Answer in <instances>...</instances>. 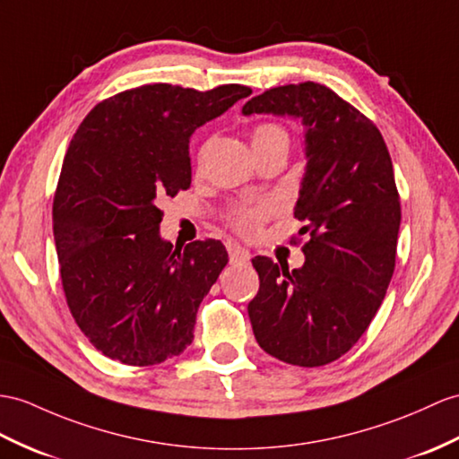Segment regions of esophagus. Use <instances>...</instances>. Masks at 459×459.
Returning a JSON list of instances; mask_svg holds the SVG:
<instances>
[{
	"label": "esophagus",
	"mask_w": 459,
	"mask_h": 459,
	"mask_svg": "<svg viewBox=\"0 0 459 459\" xmlns=\"http://www.w3.org/2000/svg\"><path fill=\"white\" fill-rule=\"evenodd\" d=\"M228 253H230L231 264H247L251 259V253L238 243H228Z\"/></svg>",
	"instance_id": "34e87169"
}]
</instances>
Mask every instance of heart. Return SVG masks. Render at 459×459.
<instances>
[{"label": "heart", "mask_w": 459, "mask_h": 459, "mask_svg": "<svg viewBox=\"0 0 459 459\" xmlns=\"http://www.w3.org/2000/svg\"><path fill=\"white\" fill-rule=\"evenodd\" d=\"M274 143H286L288 145V134L282 126L273 125V122H264V125H259L253 130V145H274ZM264 216H266L264 208L243 210V212H239V216L236 220V226L239 228V231L251 236V233L259 230Z\"/></svg>", "instance_id": "obj_1"}]
</instances>
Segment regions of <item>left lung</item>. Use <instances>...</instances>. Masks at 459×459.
Returning a JSON list of instances; mask_svg holds the SVG:
<instances>
[{"label":"left lung","instance_id":"8db88e82","mask_svg":"<svg viewBox=\"0 0 459 459\" xmlns=\"http://www.w3.org/2000/svg\"><path fill=\"white\" fill-rule=\"evenodd\" d=\"M241 113L299 120L306 153L294 206L306 221L299 236H309L306 261L288 271L253 259L255 339L286 364H329L362 337L394 274L401 208L387 145L370 120L314 82L268 89Z\"/></svg>","mask_w":459,"mask_h":459}]
</instances>
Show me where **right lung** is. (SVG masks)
Listing matches in <instances>:
<instances>
[{
	"label": "right lung",
	"instance_id": "add662e5",
	"mask_svg": "<svg viewBox=\"0 0 459 459\" xmlns=\"http://www.w3.org/2000/svg\"><path fill=\"white\" fill-rule=\"evenodd\" d=\"M249 95L243 85H142L77 128L54 196V241L72 316L108 359L153 366L193 342L228 251L216 239L173 247L160 203L191 186L195 130Z\"/></svg>",
	"mask_w": 459,
	"mask_h": 459
}]
</instances>
